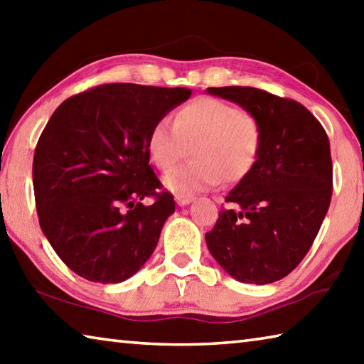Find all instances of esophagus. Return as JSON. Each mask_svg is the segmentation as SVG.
Segmentation results:
<instances>
[{"instance_id": "1", "label": "esophagus", "mask_w": 364, "mask_h": 364, "mask_svg": "<svg viewBox=\"0 0 364 364\" xmlns=\"http://www.w3.org/2000/svg\"><path fill=\"white\" fill-rule=\"evenodd\" d=\"M176 204L180 207H184V205H189L191 202L194 200V197H181V196H176Z\"/></svg>"}]
</instances>
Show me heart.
Wrapping results in <instances>:
<instances>
[{
  "label": "heart",
  "mask_w": 364,
  "mask_h": 364,
  "mask_svg": "<svg viewBox=\"0 0 364 364\" xmlns=\"http://www.w3.org/2000/svg\"><path fill=\"white\" fill-rule=\"evenodd\" d=\"M257 117L215 97H200L178 110L175 123L160 119L147 133L154 165L170 168L193 146L194 160L168 170L164 186L181 197L210 189L223 180L232 184L250 173L262 149Z\"/></svg>",
  "instance_id": "1"
}]
</instances>
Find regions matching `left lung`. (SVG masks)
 <instances>
[{"mask_svg":"<svg viewBox=\"0 0 364 364\" xmlns=\"http://www.w3.org/2000/svg\"><path fill=\"white\" fill-rule=\"evenodd\" d=\"M236 102L262 125V149L205 234L207 247L228 274L269 284L291 273L310 250L332 196L329 139L300 102L252 86L207 88Z\"/></svg>","mask_w":364,"mask_h":364,"instance_id":"obj_1","label":"left lung"}]
</instances>
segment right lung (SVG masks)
Instances as JSON below:
<instances>
[{"label":"right lung","mask_w":364,"mask_h":364,"mask_svg":"<svg viewBox=\"0 0 364 364\" xmlns=\"http://www.w3.org/2000/svg\"><path fill=\"white\" fill-rule=\"evenodd\" d=\"M188 88L107 83L54 110L33 157L41 231L73 273L117 284L139 271L175 212L149 165L147 133ZM144 196L156 199L144 206Z\"/></svg>","instance_id":"obj_1"}]
</instances>
